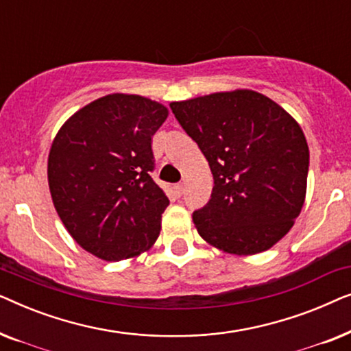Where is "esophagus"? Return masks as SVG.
<instances>
[{
  "label": "esophagus",
  "instance_id": "1",
  "mask_svg": "<svg viewBox=\"0 0 351 351\" xmlns=\"http://www.w3.org/2000/svg\"><path fill=\"white\" fill-rule=\"evenodd\" d=\"M184 184H176L174 185V193L177 195V196H179V198H180V196L182 195H184Z\"/></svg>",
  "mask_w": 351,
  "mask_h": 351
}]
</instances>
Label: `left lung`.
Returning a JSON list of instances; mask_svg holds the SVG:
<instances>
[{
	"instance_id": "left-lung-1",
	"label": "left lung",
	"mask_w": 351,
	"mask_h": 351,
	"mask_svg": "<svg viewBox=\"0 0 351 351\" xmlns=\"http://www.w3.org/2000/svg\"><path fill=\"white\" fill-rule=\"evenodd\" d=\"M171 110L214 177L208 204L193 213L199 237L237 256L270 249L305 201L310 152L299 123L251 89L172 102Z\"/></svg>"
}]
</instances>
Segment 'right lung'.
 I'll use <instances>...</instances> for the list:
<instances>
[{"label": "right lung", "instance_id": "obj_1", "mask_svg": "<svg viewBox=\"0 0 351 351\" xmlns=\"http://www.w3.org/2000/svg\"><path fill=\"white\" fill-rule=\"evenodd\" d=\"M167 114L142 95L108 94L71 114L52 142V203L71 238L102 261L136 257L160 234L169 199L150 176L152 137Z\"/></svg>", "mask_w": 351, "mask_h": 351}]
</instances>
